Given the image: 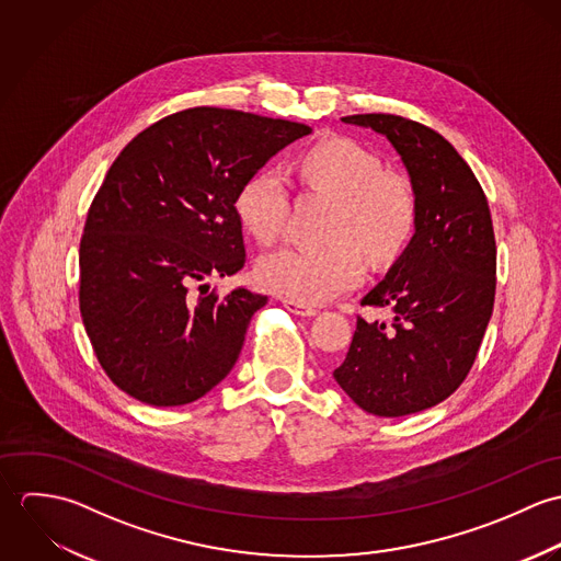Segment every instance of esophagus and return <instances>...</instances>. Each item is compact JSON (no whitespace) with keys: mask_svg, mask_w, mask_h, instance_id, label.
I'll return each mask as SVG.
<instances>
[{"mask_svg":"<svg viewBox=\"0 0 561 561\" xmlns=\"http://www.w3.org/2000/svg\"><path fill=\"white\" fill-rule=\"evenodd\" d=\"M285 309L294 316H300V318H313L318 316V309L313 307H307V305H300V302H294V300H285Z\"/></svg>","mask_w":561,"mask_h":561,"instance_id":"esophagus-1","label":"esophagus"}]
</instances>
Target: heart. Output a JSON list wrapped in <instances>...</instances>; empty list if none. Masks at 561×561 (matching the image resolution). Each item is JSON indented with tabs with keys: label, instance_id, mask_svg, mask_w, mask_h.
<instances>
[{
	"label": "heart",
	"instance_id": "1",
	"mask_svg": "<svg viewBox=\"0 0 561 561\" xmlns=\"http://www.w3.org/2000/svg\"><path fill=\"white\" fill-rule=\"evenodd\" d=\"M300 179L336 198L323 245H283L261 256V285L300 305H320L356 287L371 263L398 259L416 231V192L398 172L382 170L369 149L347 138L309 147L298 161ZM289 187L276 168L256 170L240 190L241 225L261 243H274L287 227Z\"/></svg>",
	"mask_w": 561,
	"mask_h": 561
}]
</instances>
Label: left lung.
Masks as SVG:
<instances>
[{
	"mask_svg": "<svg viewBox=\"0 0 561 561\" xmlns=\"http://www.w3.org/2000/svg\"><path fill=\"white\" fill-rule=\"evenodd\" d=\"M341 121L393 145L419 216L400 259L360 302L391 307V328L358 318L332 376L365 412L405 416L447 400L476 363L496 287L490 209L469 163L434 129L393 114Z\"/></svg>",
	"mask_w": 561,
	"mask_h": 561,
	"instance_id": "left-lung-1",
	"label": "left lung"
}]
</instances>
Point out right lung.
<instances>
[{
  "instance_id": "right-lung-1",
  "label": "right lung",
  "mask_w": 561,
  "mask_h": 561,
  "mask_svg": "<svg viewBox=\"0 0 561 561\" xmlns=\"http://www.w3.org/2000/svg\"><path fill=\"white\" fill-rule=\"evenodd\" d=\"M311 131L192 107L138 134L110 165L81 236L80 311L121 391L149 405H183L229 376L267 296L238 287L218 298L205 280L245 263L236 209L243 183Z\"/></svg>"
}]
</instances>
